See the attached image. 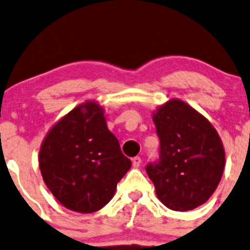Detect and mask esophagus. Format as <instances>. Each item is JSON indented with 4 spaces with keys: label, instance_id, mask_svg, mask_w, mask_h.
Listing matches in <instances>:
<instances>
[{
    "label": "esophagus",
    "instance_id": "esophagus-1",
    "mask_svg": "<svg viewBox=\"0 0 250 250\" xmlns=\"http://www.w3.org/2000/svg\"><path fill=\"white\" fill-rule=\"evenodd\" d=\"M141 165V158L140 157H134L133 158V167L139 168Z\"/></svg>",
    "mask_w": 250,
    "mask_h": 250
}]
</instances>
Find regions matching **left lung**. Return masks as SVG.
Returning a JSON list of instances; mask_svg holds the SVG:
<instances>
[{
  "mask_svg": "<svg viewBox=\"0 0 250 250\" xmlns=\"http://www.w3.org/2000/svg\"><path fill=\"white\" fill-rule=\"evenodd\" d=\"M160 160L146 166L158 200L172 210H192L209 200L225 167L223 141L211 123L183 100L170 99L152 115Z\"/></svg>",
  "mask_w": 250,
  "mask_h": 250,
  "instance_id": "8db88e82",
  "label": "left lung"
}]
</instances>
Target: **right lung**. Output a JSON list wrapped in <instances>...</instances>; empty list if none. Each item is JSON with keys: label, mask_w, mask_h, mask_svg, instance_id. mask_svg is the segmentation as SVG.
<instances>
[{"label": "right lung", "mask_w": 250, "mask_h": 250, "mask_svg": "<svg viewBox=\"0 0 250 250\" xmlns=\"http://www.w3.org/2000/svg\"><path fill=\"white\" fill-rule=\"evenodd\" d=\"M104 109L85 102L58 121L40 148L44 184L65 208L94 213L110 202L132 167L107 129Z\"/></svg>", "instance_id": "right-lung-1"}]
</instances>
